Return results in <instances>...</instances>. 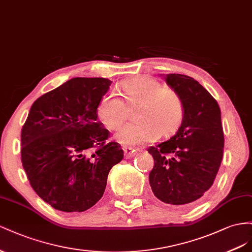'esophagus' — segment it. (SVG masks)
<instances>
[{"label": "esophagus", "mask_w": 252, "mask_h": 252, "mask_svg": "<svg viewBox=\"0 0 252 252\" xmlns=\"http://www.w3.org/2000/svg\"><path fill=\"white\" fill-rule=\"evenodd\" d=\"M124 152L126 158H132L137 153V150H135L134 148L131 147H124Z\"/></svg>", "instance_id": "34e87169"}]
</instances>
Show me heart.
I'll use <instances>...</instances> for the list:
<instances>
[{
  "mask_svg": "<svg viewBox=\"0 0 252 252\" xmlns=\"http://www.w3.org/2000/svg\"><path fill=\"white\" fill-rule=\"evenodd\" d=\"M127 104H138L134 117L138 122L121 126L115 135L125 145H145L162 135L174 134L181 126L185 107L177 93L150 77H138L121 84ZM97 116L109 128L118 127L126 117L124 100L114 93H106L97 105Z\"/></svg>",
  "mask_w": 252,
  "mask_h": 252,
  "instance_id": "1",
  "label": "heart"
}]
</instances>
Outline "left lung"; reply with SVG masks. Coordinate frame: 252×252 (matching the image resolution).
I'll use <instances>...</instances> for the list:
<instances>
[{"instance_id": "8db88e82", "label": "left lung", "mask_w": 252, "mask_h": 252, "mask_svg": "<svg viewBox=\"0 0 252 252\" xmlns=\"http://www.w3.org/2000/svg\"><path fill=\"white\" fill-rule=\"evenodd\" d=\"M164 80L182 98L185 115L174 136L148 149L154 159L149 183L161 202L188 206L211 188L219 172L224 152L220 110L193 78L167 74Z\"/></svg>"}]
</instances>
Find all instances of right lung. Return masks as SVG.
<instances>
[{
  "label": "right lung",
  "mask_w": 252,
  "mask_h": 252,
  "mask_svg": "<svg viewBox=\"0 0 252 252\" xmlns=\"http://www.w3.org/2000/svg\"><path fill=\"white\" fill-rule=\"evenodd\" d=\"M105 78L77 77L38 98L21 132V159L34 192L57 210L83 212L102 197L110 170L124 158L97 121Z\"/></svg>",
  "instance_id": "add662e5"
}]
</instances>
